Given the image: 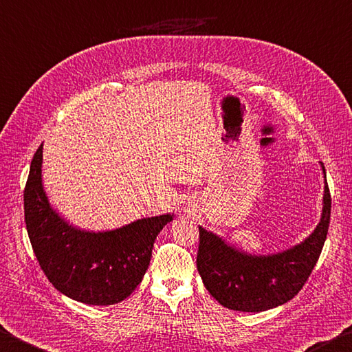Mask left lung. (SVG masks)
<instances>
[{"label":"left lung","mask_w":352,"mask_h":352,"mask_svg":"<svg viewBox=\"0 0 352 352\" xmlns=\"http://www.w3.org/2000/svg\"><path fill=\"white\" fill-rule=\"evenodd\" d=\"M324 177L323 207L316 229L303 241L276 254L255 255L199 226L196 266L212 297L224 307L263 312L292 300L309 278L328 235L331 195Z\"/></svg>","instance_id":"obj_1"}]
</instances>
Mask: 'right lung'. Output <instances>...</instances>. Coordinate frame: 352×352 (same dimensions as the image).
<instances>
[{"mask_svg": "<svg viewBox=\"0 0 352 352\" xmlns=\"http://www.w3.org/2000/svg\"><path fill=\"white\" fill-rule=\"evenodd\" d=\"M41 166L43 144L24 188V221L43 272L58 292L80 303H120L144 278L153 244L173 214L140 218L113 230L78 229L49 201Z\"/></svg>", "mask_w": 352, "mask_h": 352, "instance_id": "add662e5", "label": "right lung"}]
</instances>
